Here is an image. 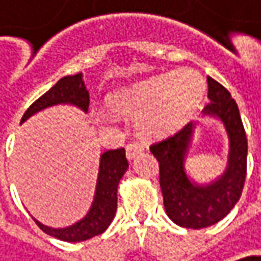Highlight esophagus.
Instances as JSON below:
<instances>
[{"label":"esophagus","mask_w":261,"mask_h":261,"mask_svg":"<svg viewBox=\"0 0 261 261\" xmlns=\"http://www.w3.org/2000/svg\"><path fill=\"white\" fill-rule=\"evenodd\" d=\"M140 152H143V146L136 143V142H131L127 145V158L128 160H133L136 155H139Z\"/></svg>","instance_id":"esophagus-1"}]
</instances>
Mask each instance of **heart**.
Wrapping results in <instances>:
<instances>
[{"mask_svg":"<svg viewBox=\"0 0 261 261\" xmlns=\"http://www.w3.org/2000/svg\"><path fill=\"white\" fill-rule=\"evenodd\" d=\"M205 80L193 69H177L150 76L108 96V106L124 115H137L146 133L168 130L198 109L205 94Z\"/></svg>","mask_w":261,"mask_h":261,"instance_id":"b5f03b06","label":"heart"}]
</instances>
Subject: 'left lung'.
Segmentation results:
<instances>
[{"label": "left lung", "mask_w": 261, "mask_h": 261, "mask_svg": "<svg viewBox=\"0 0 261 261\" xmlns=\"http://www.w3.org/2000/svg\"><path fill=\"white\" fill-rule=\"evenodd\" d=\"M208 105L204 115L219 118L229 137L227 168L217 180L205 186L189 180L185 160L191 145L195 122L150 145L160 162L164 207L173 222L186 229H202L224 219L235 207L247 176V136L239 109L230 93L216 80L207 78Z\"/></svg>", "instance_id": "left-lung-1"}]
</instances>
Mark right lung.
<instances>
[{
  "mask_svg": "<svg viewBox=\"0 0 261 261\" xmlns=\"http://www.w3.org/2000/svg\"><path fill=\"white\" fill-rule=\"evenodd\" d=\"M59 103H70L81 108L84 112L88 111L90 94L83 81V73H76L59 80L47 93H44L38 100H35L28 108V111L22 116V122L39 111ZM127 168H128V161L125 158L124 147L106 150L100 156L99 177H97L93 205L83 220L63 229H53L39 223L35 219L34 220L42 232L66 242H81L103 233L115 217L118 183L121 177L124 176V173L127 171Z\"/></svg>",
  "mask_w": 261,
  "mask_h": 261,
  "instance_id": "right-lung-1",
  "label": "right lung"
}]
</instances>
